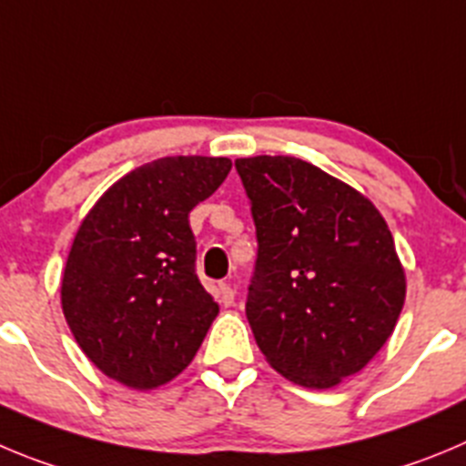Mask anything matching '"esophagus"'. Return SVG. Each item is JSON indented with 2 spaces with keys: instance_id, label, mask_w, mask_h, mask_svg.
<instances>
[{
  "instance_id": "1",
  "label": "esophagus",
  "mask_w": 466,
  "mask_h": 466,
  "mask_svg": "<svg viewBox=\"0 0 466 466\" xmlns=\"http://www.w3.org/2000/svg\"><path fill=\"white\" fill-rule=\"evenodd\" d=\"M234 287L229 285V282H220L218 285V299H220V303H223L225 308H229V306H234Z\"/></svg>"
}]
</instances>
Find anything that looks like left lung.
Returning <instances> with one entry per match:
<instances>
[{
  "label": "left lung",
  "instance_id": "left-lung-1",
  "mask_svg": "<svg viewBox=\"0 0 466 466\" xmlns=\"http://www.w3.org/2000/svg\"><path fill=\"white\" fill-rule=\"evenodd\" d=\"M258 262L246 317L273 370L331 389L375 359L407 280L384 216L359 190L294 156L237 158Z\"/></svg>",
  "mask_w": 466,
  "mask_h": 466
}]
</instances>
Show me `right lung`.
Here are the masks:
<instances>
[{
	"instance_id": "right-lung-1",
	"label": "right lung",
	"mask_w": 466,
	"mask_h": 466,
	"mask_svg": "<svg viewBox=\"0 0 466 466\" xmlns=\"http://www.w3.org/2000/svg\"><path fill=\"white\" fill-rule=\"evenodd\" d=\"M229 158L167 156L112 184L80 223L62 308L86 359L110 380L151 390L184 372L218 303L195 273L188 213L213 195Z\"/></svg>"
}]
</instances>
